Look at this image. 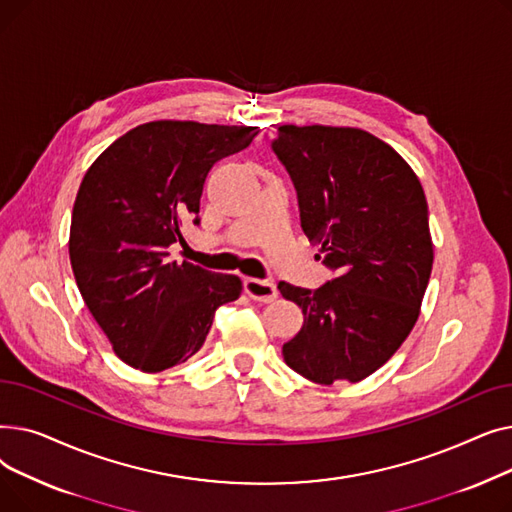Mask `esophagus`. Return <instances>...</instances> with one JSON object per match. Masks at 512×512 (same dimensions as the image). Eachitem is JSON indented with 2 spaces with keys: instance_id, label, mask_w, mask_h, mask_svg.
<instances>
[{
  "instance_id": "obj_1",
  "label": "esophagus",
  "mask_w": 512,
  "mask_h": 512,
  "mask_svg": "<svg viewBox=\"0 0 512 512\" xmlns=\"http://www.w3.org/2000/svg\"><path fill=\"white\" fill-rule=\"evenodd\" d=\"M245 292L257 303H272L278 297V288L270 280H259V278H245L242 282Z\"/></svg>"
}]
</instances>
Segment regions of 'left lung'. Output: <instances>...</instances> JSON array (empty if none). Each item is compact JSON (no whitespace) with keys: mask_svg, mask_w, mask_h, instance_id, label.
<instances>
[{"mask_svg":"<svg viewBox=\"0 0 512 512\" xmlns=\"http://www.w3.org/2000/svg\"><path fill=\"white\" fill-rule=\"evenodd\" d=\"M272 151L297 191L301 228L332 272L317 290L278 284L305 315L284 361L315 384L361 382L413 330L432 274L421 182L361 128L286 124Z\"/></svg>","mask_w":512,"mask_h":512,"instance_id":"8db88e82","label":"left lung"}]
</instances>
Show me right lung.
<instances>
[{"label": "right lung", "instance_id": "right-lung-1", "mask_svg": "<svg viewBox=\"0 0 512 512\" xmlns=\"http://www.w3.org/2000/svg\"><path fill=\"white\" fill-rule=\"evenodd\" d=\"M257 126L147 122L107 147L80 182L70 263L80 294L134 369L164 371L203 346L215 309L240 297V278L170 259L184 228L199 226L203 184L247 149Z\"/></svg>", "mask_w": 512, "mask_h": 512}]
</instances>
